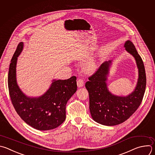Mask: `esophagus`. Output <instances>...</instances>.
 <instances>
[{
    "label": "esophagus",
    "instance_id": "esophagus-1",
    "mask_svg": "<svg viewBox=\"0 0 155 155\" xmlns=\"http://www.w3.org/2000/svg\"><path fill=\"white\" fill-rule=\"evenodd\" d=\"M77 86H78V87H81L82 86H83L84 82V80H83L82 78H78V80H77Z\"/></svg>",
    "mask_w": 155,
    "mask_h": 155
}]
</instances>
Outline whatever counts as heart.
<instances>
[{
  "label": "heart",
  "instance_id": "b5f03b06",
  "mask_svg": "<svg viewBox=\"0 0 155 155\" xmlns=\"http://www.w3.org/2000/svg\"><path fill=\"white\" fill-rule=\"evenodd\" d=\"M95 66V63L94 60L93 59H89V60L86 61L84 63L83 69L86 71L91 72L94 69Z\"/></svg>",
  "mask_w": 155,
  "mask_h": 155
}]
</instances>
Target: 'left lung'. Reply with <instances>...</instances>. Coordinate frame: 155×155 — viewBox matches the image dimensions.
Instances as JSON below:
<instances>
[{
    "instance_id": "left-lung-1",
    "label": "left lung",
    "mask_w": 155,
    "mask_h": 155,
    "mask_svg": "<svg viewBox=\"0 0 155 155\" xmlns=\"http://www.w3.org/2000/svg\"><path fill=\"white\" fill-rule=\"evenodd\" d=\"M124 47L135 58L139 72L136 86L131 94L118 96L109 91L106 81L112 60L103 63L85 84L92 118L104 125L114 126L127 120L137 110L144 95L146 75L142 60L131 41H127Z\"/></svg>"
}]
</instances>
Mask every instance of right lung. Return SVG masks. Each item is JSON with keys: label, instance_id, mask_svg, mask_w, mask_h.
Segmentation results:
<instances>
[{"label": "right lung", "instance_id": "obj_1", "mask_svg": "<svg viewBox=\"0 0 155 155\" xmlns=\"http://www.w3.org/2000/svg\"><path fill=\"white\" fill-rule=\"evenodd\" d=\"M21 42L10 64L8 84L13 107L21 118L31 127L41 131L54 129L66 119L68 101L77 91V78L54 80L49 89L39 97H27L19 87L16 81L18 57L23 50Z\"/></svg>", "mask_w": 155, "mask_h": 155}]
</instances>
